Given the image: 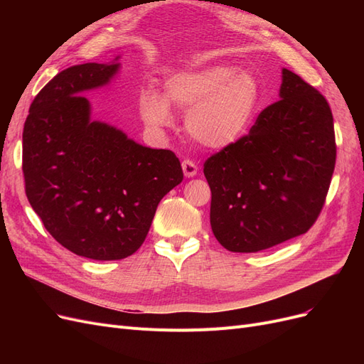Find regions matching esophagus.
<instances>
[{
    "label": "esophagus",
    "instance_id": "1",
    "mask_svg": "<svg viewBox=\"0 0 364 364\" xmlns=\"http://www.w3.org/2000/svg\"><path fill=\"white\" fill-rule=\"evenodd\" d=\"M182 170H183L185 178H194V176L197 174V165L193 161L186 159L182 162Z\"/></svg>",
    "mask_w": 364,
    "mask_h": 364
}]
</instances>
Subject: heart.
<instances>
[{
	"label": "heart",
	"instance_id": "1",
	"mask_svg": "<svg viewBox=\"0 0 364 364\" xmlns=\"http://www.w3.org/2000/svg\"><path fill=\"white\" fill-rule=\"evenodd\" d=\"M259 98V82L250 71L213 63L171 75L165 95L144 91L139 111L149 126L158 129L173 124L170 105L188 111L185 126L190 136L206 149L223 150L246 135Z\"/></svg>",
	"mask_w": 364,
	"mask_h": 364
}]
</instances>
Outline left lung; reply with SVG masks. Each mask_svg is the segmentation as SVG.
Masks as SVG:
<instances>
[{
  "mask_svg": "<svg viewBox=\"0 0 364 364\" xmlns=\"http://www.w3.org/2000/svg\"><path fill=\"white\" fill-rule=\"evenodd\" d=\"M279 98L249 135L203 165L213 232L230 252H258L305 234L331 183L336 138L325 97L282 68Z\"/></svg>",
  "mask_w": 364,
  "mask_h": 364,
  "instance_id": "left-lung-1",
  "label": "left lung"
}]
</instances>
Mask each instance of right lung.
<instances>
[{
  "label": "right lung",
  "mask_w": 364,
  "mask_h": 364,
  "mask_svg": "<svg viewBox=\"0 0 364 364\" xmlns=\"http://www.w3.org/2000/svg\"><path fill=\"white\" fill-rule=\"evenodd\" d=\"M118 59L59 73L35 97L23 132L31 208L58 243L97 261L135 253L161 199L183 179L173 151L141 146L91 118L82 94L111 83Z\"/></svg>",
  "instance_id": "1"
}]
</instances>
